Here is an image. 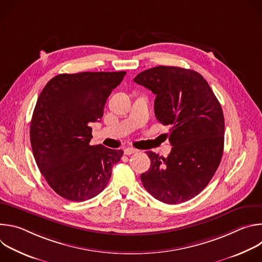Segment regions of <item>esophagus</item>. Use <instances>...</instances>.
Returning <instances> with one entry per match:
<instances>
[{
    "instance_id": "34e87169",
    "label": "esophagus",
    "mask_w": 262,
    "mask_h": 262,
    "mask_svg": "<svg viewBox=\"0 0 262 262\" xmlns=\"http://www.w3.org/2000/svg\"><path fill=\"white\" fill-rule=\"evenodd\" d=\"M137 152H138V150H137V149H135V148L127 147V148L124 149V155H126V156H130V155L137 154Z\"/></svg>"
}]
</instances>
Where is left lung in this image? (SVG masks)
I'll return each instance as SVG.
<instances>
[{
    "label": "left lung",
    "mask_w": 262,
    "mask_h": 262,
    "mask_svg": "<svg viewBox=\"0 0 262 262\" xmlns=\"http://www.w3.org/2000/svg\"><path fill=\"white\" fill-rule=\"evenodd\" d=\"M134 81L157 95L156 118L171 127L173 146L166 159L147 151L151 165L141 181L164 203L188 201L205 189L221 163L225 129L222 106L204 78L191 69L157 66Z\"/></svg>",
    "instance_id": "1"
}]
</instances>
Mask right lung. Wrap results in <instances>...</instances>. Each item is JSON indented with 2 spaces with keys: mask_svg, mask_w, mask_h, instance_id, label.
Returning a JSON list of instances; mask_svg holds the SVG:
<instances>
[{
  "mask_svg": "<svg viewBox=\"0 0 262 262\" xmlns=\"http://www.w3.org/2000/svg\"><path fill=\"white\" fill-rule=\"evenodd\" d=\"M125 71L62 73L37 99L30 127L35 162L51 188L70 201H85L106 186L123 151L91 145L92 122L99 121L112 90Z\"/></svg>",
  "mask_w": 262,
  "mask_h": 262,
  "instance_id": "add662e5",
  "label": "right lung"
}]
</instances>
